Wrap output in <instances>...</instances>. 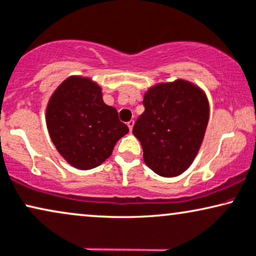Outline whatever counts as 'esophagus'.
Here are the masks:
<instances>
[{"label": "esophagus", "instance_id": "esophagus-1", "mask_svg": "<svg viewBox=\"0 0 256 256\" xmlns=\"http://www.w3.org/2000/svg\"><path fill=\"white\" fill-rule=\"evenodd\" d=\"M134 120L128 122V128H130V131H132V128H134Z\"/></svg>", "mask_w": 256, "mask_h": 256}]
</instances>
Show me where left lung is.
I'll use <instances>...</instances> for the list:
<instances>
[{
	"instance_id": "1",
	"label": "left lung",
	"mask_w": 256,
	"mask_h": 256,
	"mask_svg": "<svg viewBox=\"0 0 256 256\" xmlns=\"http://www.w3.org/2000/svg\"><path fill=\"white\" fill-rule=\"evenodd\" d=\"M145 111L132 134L145 164L162 177H176L192 164L209 120V102L200 86L184 79L160 82L144 93Z\"/></svg>"
}]
</instances>
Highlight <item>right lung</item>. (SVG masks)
<instances>
[{
  "label": "right lung",
  "mask_w": 256,
  "mask_h": 256,
  "mask_svg": "<svg viewBox=\"0 0 256 256\" xmlns=\"http://www.w3.org/2000/svg\"><path fill=\"white\" fill-rule=\"evenodd\" d=\"M46 124L58 152L80 170L104 163L128 132L117 110L104 102L102 87L82 76H70L56 87L48 100Z\"/></svg>",
  "instance_id": "add662e5"
}]
</instances>
